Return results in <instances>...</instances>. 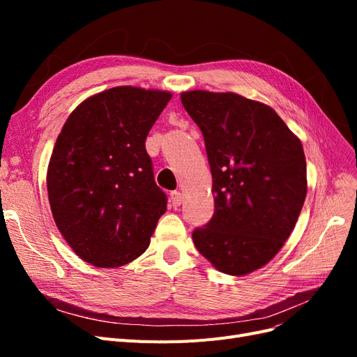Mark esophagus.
<instances>
[{"instance_id": "esophagus-1", "label": "esophagus", "mask_w": 357, "mask_h": 357, "mask_svg": "<svg viewBox=\"0 0 357 357\" xmlns=\"http://www.w3.org/2000/svg\"><path fill=\"white\" fill-rule=\"evenodd\" d=\"M169 201H171V204H172V207L174 208H177V207H180L181 205V201H183V197H181V193L180 192H171V195H169Z\"/></svg>"}]
</instances>
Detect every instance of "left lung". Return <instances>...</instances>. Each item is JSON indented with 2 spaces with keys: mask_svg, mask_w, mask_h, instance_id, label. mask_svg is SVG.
Listing matches in <instances>:
<instances>
[{
  "mask_svg": "<svg viewBox=\"0 0 357 357\" xmlns=\"http://www.w3.org/2000/svg\"><path fill=\"white\" fill-rule=\"evenodd\" d=\"M181 104L202 132L214 193L213 218L192 240L219 271L253 273L295 228L307 197L304 149L271 107L241 95L190 91Z\"/></svg>",
  "mask_w": 357,
  "mask_h": 357,
  "instance_id": "obj_1",
  "label": "left lung"
}]
</instances>
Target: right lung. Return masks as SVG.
I'll list each match as a JSON object with an SVG mask.
<instances>
[{"label": "right lung", "instance_id": "1", "mask_svg": "<svg viewBox=\"0 0 357 357\" xmlns=\"http://www.w3.org/2000/svg\"><path fill=\"white\" fill-rule=\"evenodd\" d=\"M169 100V92L117 86L83 101L63 123L47 193L59 232L84 262L122 266L149 247L167 195L146 137Z\"/></svg>", "mask_w": 357, "mask_h": 357}]
</instances>
